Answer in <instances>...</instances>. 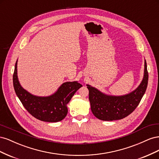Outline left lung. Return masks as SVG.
<instances>
[{
	"instance_id": "8db88e82",
	"label": "left lung",
	"mask_w": 159,
	"mask_h": 159,
	"mask_svg": "<svg viewBox=\"0 0 159 159\" xmlns=\"http://www.w3.org/2000/svg\"><path fill=\"white\" fill-rule=\"evenodd\" d=\"M148 74L145 60L144 77L141 84L132 92L121 96L108 95L87 85L91 109L95 117L103 121H114L128 116L136 109L145 94Z\"/></svg>"
}]
</instances>
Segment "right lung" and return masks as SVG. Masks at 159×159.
<instances>
[{"instance_id":"add662e5","label":"right lung","mask_w":159,"mask_h":159,"mask_svg":"<svg viewBox=\"0 0 159 159\" xmlns=\"http://www.w3.org/2000/svg\"><path fill=\"white\" fill-rule=\"evenodd\" d=\"M13 85L16 95L28 113L40 121L51 123L60 121L65 118L68 113L67 104L78 89L82 87L78 81H68L62 84L56 93L48 97L32 95L19 83L17 61L13 74Z\"/></svg>"}]
</instances>
